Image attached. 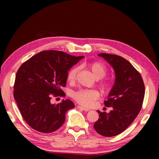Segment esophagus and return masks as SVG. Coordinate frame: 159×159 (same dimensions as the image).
I'll list each match as a JSON object with an SVG mask.
<instances>
[{"label":"esophagus","instance_id":"34e87169","mask_svg":"<svg viewBox=\"0 0 159 159\" xmlns=\"http://www.w3.org/2000/svg\"><path fill=\"white\" fill-rule=\"evenodd\" d=\"M78 109H81V110H83V111H89V109H87V108H85V107H84L81 106V105H78Z\"/></svg>","mask_w":159,"mask_h":159}]
</instances>
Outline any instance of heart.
Segmentation results:
<instances>
[{"label": "heart", "mask_w": 159, "mask_h": 159, "mask_svg": "<svg viewBox=\"0 0 159 159\" xmlns=\"http://www.w3.org/2000/svg\"><path fill=\"white\" fill-rule=\"evenodd\" d=\"M88 68L91 71V73L97 80H101L103 78L107 72V68L105 65L102 62L94 61L88 64ZM79 68H72L68 74V80L71 83H74L76 80L77 75L78 74ZM101 86L103 89H107L110 86V82L109 80H105L101 84ZM99 94L98 91L95 90H80L76 92L74 97L77 102L80 104L86 107H90L92 105L96 99L99 98Z\"/></svg>", "instance_id": "heart-1"}]
</instances>
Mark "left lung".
Wrapping results in <instances>:
<instances>
[{"label":"left lung","mask_w":159,"mask_h":159,"mask_svg":"<svg viewBox=\"0 0 159 159\" xmlns=\"http://www.w3.org/2000/svg\"><path fill=\"white\" fill-rule=\"evenodd\" d=\"M112 67L115 79L106 107H111L109 113L97 111L99 118L93 127L104 137H113L121 133L140 112L145 96V85L140 74L123 57L109 54H99Z\"/></svg>","instance_id":"obj_1"}]
</instances>
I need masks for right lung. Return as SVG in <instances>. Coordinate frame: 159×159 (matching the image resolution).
Segmentation results:
<instances>
[{"mask_svg": "<svg viewBox=\"0 0 159 159\" xmlns=\"http://www.w3.org/2000/svg\"><path fill=\"white\" fill-rule=\"evenodd\" d=\"M84 56H74L56 50L42 51L18 69L14 98L22 117L36 131L49 133L64 124L66 113L74 108L69 99L51 103L52 95L64 96L68 71Z\"/></svg>", "mask_w": 159, "mask_h": 159, "instance_id": "obj_1", "label": "right lung"}]
</instances>
